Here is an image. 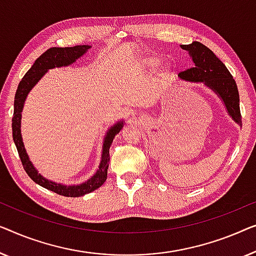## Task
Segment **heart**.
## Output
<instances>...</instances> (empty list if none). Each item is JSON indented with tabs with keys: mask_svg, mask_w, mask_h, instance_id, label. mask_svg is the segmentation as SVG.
<instances>
[{
	"mask_svg": "<svg viewBox=\"0 0 256 256\" xmlns=\"http://www.w3.org/2000/svg\"><path fill=\"white\" fill-rule=\"evenodd\" d=\"M142 64L144 67L156 68V66H159V64H161V58L156 56V54L145 56L142 59Z\"/></svg>",
	"mask_w": 256,
	"mask_h": 256,
	"instance_id": "heart-1",
	"label": "heart"
}]
</instances>
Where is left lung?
I'll list each match as a JSON object with an SVG mask.
<instances>
[{"instance_id": "1", "label": "left lung", "mask_w": 256, "mask_h": 256, "mask_svg": "<svg viewBox=\"0 0 256 256\" xmlns=\"http://www.w3.org/2000/svg\"><path fill=\"white\" fill-rule=\"evenodd\" d=\"M188 51L194 67L178 74V78L186 82H200L211 89L222 100L230 117L241 125L240 100L234 78L224 64L214 52L198 42L190 45H181Z\"/></svg>"}]
</instances>
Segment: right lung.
I'll use <instances>...</instances> for the list:
<instances>
[{
  "mask_svg": "<svg viewBox=\"0 0 256 256\" xmlns=\"http://www.w3.org/2000/svg\"><path fill=\"white\" fill-rule=\"evenodd\" d=\"M92 48L90 45H78L73 48H51L48 51L34 61L32 67L26 72L24 78L20 82L18 88H17L15 95V102H14V117H12V138L18 150L20 158L25 172L37 184L42 186V188H46L51 192H54L59 195L67 196V197H80L87 194L94 192L97 188L106 182L108 176V167H109L110 154L109 150L111 144H112L114 136L118 134L122 128L124 126V120H118L116 124L112 125L104 136L103 146H102V156H100V161L95 174L90 178L84 183L76 186H64L61 183H56L51 180L46 178L42 174H39L37 169L31 162L28 158L26 150H25L23 138H22L20 132V120H22V111H23L25 100L28 95V92L32 90V88L38 84L39 80L48 73V70L59 67H67L73 64L78 59L86 54L89 50Z\"/></svg>",
  "mask_w": 256,
  "mask_h": 256,
  "instance_id": "obj_1",
  "label": "right lung"
}]
</instances>
